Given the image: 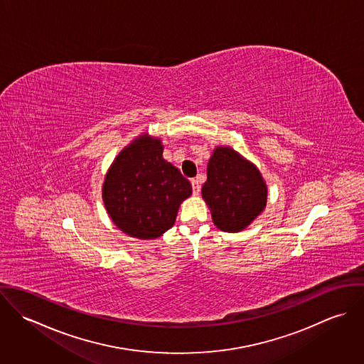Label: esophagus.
<instances>
[{
    "mask_svg": "<svg viewBox=\"0 0 364 364\" xmlns=\"http://www.w3.org/2000/svg\"><path fill=\"white\" fill-rule=\"evenodd\" d=\"M191 183H192L193 195H195V196H198V195L200 193V183H199V181H198V179H192V181H191Z\"/></svg>",
    "mask_w": 364,
    "mask_h": 364,
    "instance_id": "obj_1",
    "label": "esophagus"
}]
</instances>
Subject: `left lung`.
I'll list each match as a JSON object with an SVG mask.
<instances>
[{"label": "left lung", "mask_w": 364, "mask_h": 364, "mask_svg": "<svg viewBox=\"0 0 364 364\" xmlns=\"http://www.w3.org/2000/svg\"><path fill=\"white\" fill-rule=\"evenodd\" d=\"M202 198L217 228L240 232L266 208L267 185L254 162L230 146H217L208 159Z\"/></svg>", "instance_id": "8db88e82"}]
</instances>
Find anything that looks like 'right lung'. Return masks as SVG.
I'll use <instances>...</instances> for the list:
<instances>
[{
  "mask_svg": "<svg viewBox=\"0 0 364 364\" xmlns=\"http://www.w3.org/2000/svg\"><path fill=\"white\" fill-rule=\"evenodd\" d=\"M159 137L141 133L109 166L102 185L105 208L114 225L139 240L168 231L181 203L192 195L191 182L162 156Z\"/></svg>",
  "mask_w": 364,
  "mask_h": 364,
  "instance_id": "obj_1",
  "label": "right lung"
}]
</instances>
